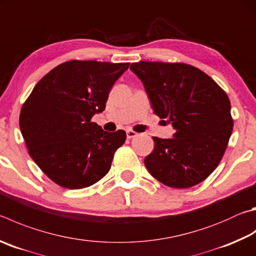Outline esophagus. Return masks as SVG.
<instances>
[{"label":"esophagus","instance_id":"esophagus-1","mask_svg":"<svg viewBox=\"0 0 256 256\" xmlns=\"http://www.w3.org/2000/svg\"><path fill=\"white\" fill-rule=\"evenodd\" d=\"M136 136H138V133L132 131V130H128V131H126L128 138H136Z\"/></svg>","mask_w":256,"mask_h":256}]
</instances>
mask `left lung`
Wrapping results in <instances>:
<instances>
[{"mask_svg":"<svg viewBox=\"0 0 256 256\" xmlns=\"http://www.w3.org/2000/svg\"><path fill=\"white\" fill-rule=\"evenodd\" d=\"M130 69L140 78L154 113L174 128V138H153L146 169L168 187L190 188L220 164L233 131L226 92L194 66L140 62Z\"/></svg>","mask_w":256,"mask_h":256,"instance_id":"1","label":"left lung"}]
</instances>
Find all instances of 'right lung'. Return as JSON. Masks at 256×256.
I'll use <instances>...</instances> for the list:
<instances>
[{"instance_id": "obj_1", "label": "right lung", "mask_w": 256, "mask_h": 256, "mask_svg": "<svg viewBox=\"0 0 256 256\" xmlns=\"http://www.w3.org/2000/svg\"><path fill=\"white\" fill-rule=\"evenodd\" d=\"M128 66L72 60L34 86L22 106L20 128L30 156L54 182L82 189L110 171L126 133L105 132L92 118L105 110L110 88Z\"/></svg>"}]
</instances>
